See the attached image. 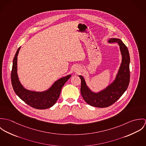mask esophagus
Masks as SVG:
<instances>
[{
	"instance_id": "esophagus-1",
	"label": "esophagus",
	"mask_w": 146,
	"mask_h": 146,
	"mask_svg": "<svg viewBox=\"0 0 146 146\" xmlns=\"http://www.w3.org/2000/svg\"><path fill=\"white\" fill-rule=\"evenodd\" d=\"M80 71H81V70H80V67H75V69H74V71L76 72H80Z\"/></svg>"
}]
</instances>
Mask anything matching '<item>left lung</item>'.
<instances>
[{
    "label": "left lung",
    "instance_id": "8db88e82",
    "mask_svg": "<svg viewBox=\"0 0 146 146\" xmlns=\"http://www.w3.org/2000/svg\"><path fill=\"white\" fill-rule=\"evenodd\" d=\"M108 41L118 43L122 56V61L114 81L104 89L94 93L86 85L83 77L79 75L81 79L80 92L84 101L96 107L104 108L113 104L124 94L130 82V56L127 48L120 39L111 38Z\"/></svg>",
    "mask_w": 146,
    "mask_h": 146
}]
</instances>
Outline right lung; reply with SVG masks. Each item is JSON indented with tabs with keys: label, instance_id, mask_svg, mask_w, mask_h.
<instances>
[{
	"label": "right lung",
	"instance_id": "obj_1",
	"mask_svg": "<svg viewBox=\"0 0 146 146\" xmlns=\"http://www.w3.org/2000/svg\"><path fill=\"white\" fill-rule=\"evenodd\" d=\"M21 46L17 49L13 61L11 72V82L16 94L23 101L30 106L39 110L51 107L57 101L65 83L71 76L68 75L56 81L46 90L34 92L26 89L21 84L17 74V56Z\"/></svg>",
	"mask_w": 146,
	"mask_h": 146
}]
</instances>
